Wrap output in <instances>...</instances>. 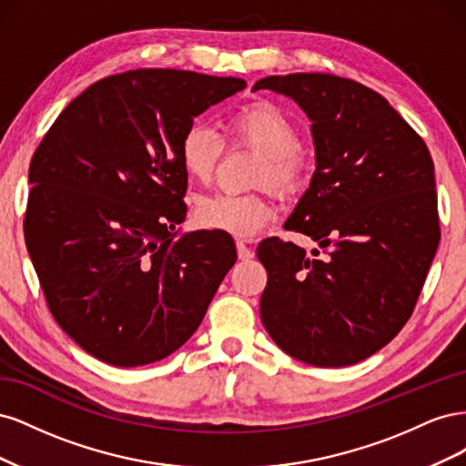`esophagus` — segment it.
<instances>
[{"instance_id": "esophagus-1", "label": "esophagus", "mask_w": 466, "mask_h": 466, "mask_svg": "<svg viewBox=\"0 0 466 466\" xmlns=\"http://www.w3.org/2000/svg\"><path fill=\"white\" fill-rule=\"evenodd\" d=\"M237 255L241 260H250L255 257V250H252L245 241H237Z\"/></svg>"}]
</instances>
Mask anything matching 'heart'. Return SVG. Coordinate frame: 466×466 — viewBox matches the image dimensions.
<instances>
[{"instance_id": "b5f03b06", "label": "heart", "mask_w": 466, "mask_h": 466, "mask_svg": "<svg viewBox=\"0 0 466 466\" xmlns=\"http://www.w3.org/2000/svg\"><path fill=\"white\" fill-rule=\"evenodd\" d=\"M228 132L235 142H243L266 155L260 182L276 190H291L301 177V134L284 110L270 103H252L235 110L228 118ZM180 161L187 173L200 182L214 177L223 153V139L206 124L194 122L180 137ZM274 206L255 194L218 192L206 196L196 206V221L204 229L248 238L274 219Z\"/></svg>"}]
</instances>
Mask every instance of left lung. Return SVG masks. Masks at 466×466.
<instances>
[{"mask_svg": "<svg viewBox=\"0 0 466 466\" xmlns=\"http://www.w3.org/2000/svg\"><path fill=\"white\" fill-rule=\"evenodd\" d=\"M311 120L317 168L284 228L322 248L264 238L260 319L272 340L317 368L387 346L410 319L440 245L431 155L385 96L330 74L255 83Z\"/></svg>", "mask_w": 466, "mask_h": 466, "instance_id": "8db88e82", "label": "left lung"}]
</instances>
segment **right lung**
Segmentation results:
<instances>
[{"mask_svg": "<svg viewBox=\"0 0 466 466\" xmlns=\"http://www.w3.org/2000/svg\"><path fill=\"white\" fill-rule=\"evenodd\" d=\"M238 77L134 69L93 83L29 167L25 241L50 313L87 354L137 368L200 327L237 260L228 233L177 237L188 173L180 137Z\"/></svg>", "mask_w": 466, "mask_h": 466, "instance_id": "add662e5", "label": "right lung"}]
</instances>
